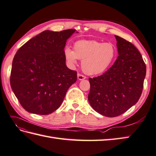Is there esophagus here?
<instances>
[{"instance_id":"34e87169","label":"esophagus","mask_w":156,"mask_h":156,"mask_svg":"<svg viewBox=\"0 0 156 156\" xmlns=\"http://www.w3.org/2000/svg\"><path fill=\"white\" fill-rule=\"evenodd\" d=\"M77 78H78L79 80H83V79H86V77H85V76H84L83 75L78 73L77 74Z\"/></svg>"}]
</instances>
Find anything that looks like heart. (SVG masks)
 <instances>
[{
  "label": "heart",
  "mask_w": 156,
  "mask_h": 156,
  "mask_svg": "<svg viewBox=\"0 0 156 156\" xmlns=\"http://www.w3.org/2000/svg\"><path fill=\"white\" fill-rule=\"evenodd\" d=\"M65 57L69 63L75 65L82 60L81 67L86 74L102 73L112 63L116 56V47L112 43H101L96 40H80L74 43L73 50L67 47Z\"/></svg>",
  "instance_id": "b5f03b06"
}]
</instances>
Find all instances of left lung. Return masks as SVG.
Wrapping results in <instances>:
<instances>
[{
  "label": "left lung",
  "mask_w": 156,
  "mask_h": 156,
  "mask_svg": "<svg viewBox=\"0 0 156 156\" xmlns=\"http://www.w3.org/2000/svg\"><path fill=\"white\" fill-rule=\"evenodd\" d=\"M119 56L103 75L89 78L88 100L93 109L106 117L125 113L140 98L146 66L133 44L115 35Z\"/></svg>",
  "instance_id": "left-lung-1"
}]
</instances>
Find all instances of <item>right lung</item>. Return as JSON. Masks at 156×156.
Listing matches in <instances>:
<instances>
[{
	"mask_svg": "<svg viewBox=\"0 0 156 156\" xmlns=\"http://www.w3.org/2000/svg\"><path fill=\"white\" fill-rule=\"evenodd\" d=\"M76 31L44 30L20 47L13 58L10 86L28 112L48 115L61 105L77 71L66 64L64 48Z\"/></svg>",
	"mask_w": 156,
	"mask_h": 156,
	"instance_id": "right-lung-1",
	"label": "right lung"
}]
</instances>
